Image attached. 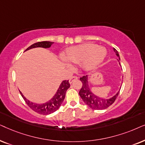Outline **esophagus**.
I'll return each instance as SVG.
<instances>
[{"label": "esophagus", "mask_w": 145, "mask_h": 145, "mask_svg": "<svg viewBox=\"0 0 145 145\" xmlns=\"http://www.w3.org/2000/svg\"><path fill=\"white\" fill-rule=\"evenodd\" d=\"M78 80V77H77V76H72V77H71V78H69V84H71V83H72L74 80Z\"/></svg>", "instance_id": "34e87169"}]
</instances>
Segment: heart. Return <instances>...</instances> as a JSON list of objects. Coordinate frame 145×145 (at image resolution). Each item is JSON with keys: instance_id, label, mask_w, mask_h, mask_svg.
Listing matches in <instances>:
<instances>
[{"instance_id": "1", "label": "heart", "mask_w": 145, "mask_h": 145, "mask_svg": "<svg viewBox=\"0 0 145 145\" xmlns=\"http://www.w3.org/2000/svg\"><path fill=\"white\" fill-rule=\"evenodd\" d=\"M107 56V50L104 47L93 44H84L66 50L65 56L67 60L74 64L82 63L83 66L88 69H92L101 64ZM63 62L67 67L71 65L66 59L62 57Z\"/></svg>"}]
</instances>
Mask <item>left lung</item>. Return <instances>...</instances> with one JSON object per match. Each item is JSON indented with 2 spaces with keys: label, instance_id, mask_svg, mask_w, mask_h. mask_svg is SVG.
Returning a JSON list of instances; mask_svg holds the SVG:
<instances>
[{
  "label": "left lung",
  "instance_id": "left-lung-1",
  "mask_svg": "<svg viewBox=\"0 0 145 145\" xmlns=\"http://www.w3.org/2000/svg\"><path fill=\"white\" fill-rule=\"evenodd\" d=\"M113 50H114L116 55L119 57L118 61H119L120 60V57H119L118 52L115 48H113ZM119 64H120V63H119ZM80 81L82 82L83 85L80 92H79V94H80L83 101H84V103L90 108H91L92 109L101 110L107 109V107H109L110 105H111L114 103L119 93V91L114 96L109 98V99L103 98L97 95H96V94L93 93L90 89L89 86L88 76H84L82 78H80Z\"/></svg>",
  "mask_w": 145,
  "mask_h": 145
}]
</instances>
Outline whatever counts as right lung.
Here are the masks:
<instances>
[{
    "instance_id": "right-lung-1",
    "label": "right lung",
    "mask_w": 145,
    "mask_h": 145,
    "mask_svg": "<svg viewBox=\"0 0 145 145\" xmlns=\"http://www.w3.org/2000/svg\"><path fill=\"white\" fill-rule=\"evenodd\" d=\"M53 44L54 42L48 41L36 42V43H34L32 45L29 46L25 51L35 48H48L52 45ZM69 87H70V84L69 83V80L63 81L60 84V86H59L58 89L57 90V92L56 93L54 96L51 99L46 102V103L42 104L34 103H32V102H30L22 95V93L20 91V93L23 99H24L25 102L28 105V107H30V109H32L33 111L39 113V114L46 115L51 114V113H54V112L57 111L59 109L65 99V93H66V91Z\"/></svg>"
}]
</instances>
